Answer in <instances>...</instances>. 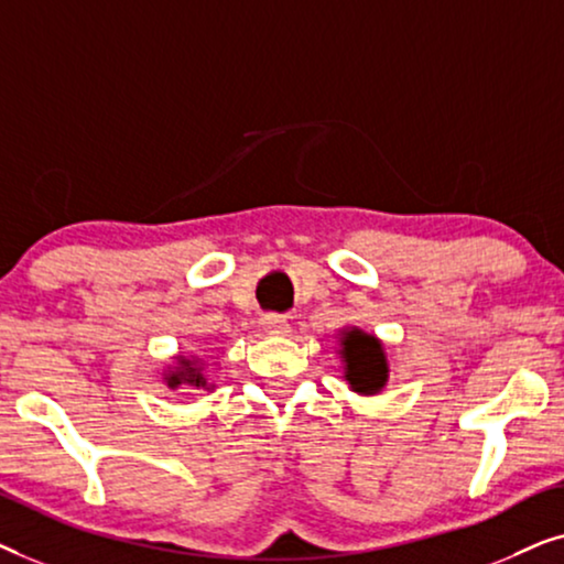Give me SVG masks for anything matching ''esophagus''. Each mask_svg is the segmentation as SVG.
<instances>
[{
  "mask_svg": "<svg viewBox=\"0 0 564 564\" xmlns=\"http://www.w3.org/2000/svg\"><path fill=\"white\" fill-rule=\"evenodd\" d=\"M261 326H264V330L267 334H288V328H290V323H288V318H284V315H280V313H267L264 318H261Z\"/></svg>",
  "mask_w": 564,
  "mask_h": 564,
  "instance_id": "34e87169",
  "label": "esophagus"
}]
</instances>
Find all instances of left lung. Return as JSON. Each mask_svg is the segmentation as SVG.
<instances>
[{
  "instance_id": "8db88e82",
  "label": "left lung",
  "mask_w": 564,
  "mask_h": 564,
  "mask_svg": "<svg viewBox=\"0 0 564 564\" xmlns=\"http://www.w3.org/2000/svg\"><path fill=\"white\" fill-rule=\"evenodd\" d=\"M344 359H346V380L351 388L361 392L380 390L388 380V361L380 344L361 330H349L344 338Z\"/></svg>"
}]
</instances>
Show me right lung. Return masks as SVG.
Here are the masks:
<instances>
[{"label": "right lung", "mask_w": 564, "mask_h": 564, "mask_svg": "<svg viewBox=\"0 0 564 564\" xmlns=\"http://www.w3.org/2000/svg\"><path fill=\"white\" fill-rule=\"evenodd\" d=\"M166 382H169V388H182V384H192V388H207L203 369H199L195 361H189V359H180V369H176V372H169Z\"/></svg>", "instance_id": "add662e5"}]
</instances>
